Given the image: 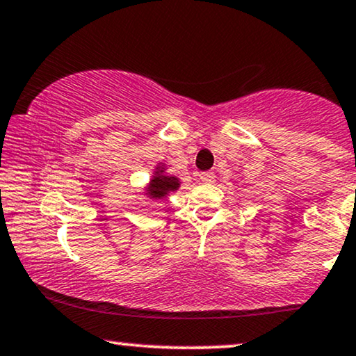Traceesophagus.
I'll list each match as a JSON object with an SVG mask.
<instances>
[{
  "label": "esophagus",
  "mask_w": 356,
  "mask_h": 356,
  "mask_svg": "<svg viewBox=\"0 0 356 356\" xmlns=\"http://www.w3.org/2000/svg\"><path fill=\"white\" fill-rule=\"evenodd\" d=\"M200 178H201L202 183H214L216 181V175L212 172H202L200 175Z\"/></svg>",
  "instance_id": "obj_1"
}]
</instances>
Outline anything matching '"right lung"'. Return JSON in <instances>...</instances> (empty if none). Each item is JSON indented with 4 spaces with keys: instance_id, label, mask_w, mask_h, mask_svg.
Listing matches in <instances>:
<instances>
[{
    "instance_id": "obj_1",
    "label": "right lung",
    "mask_w": 356,
    "mask_h": 356,
    "mask_svg": "<svg viewBox=\"0 0 356 356\" xmlns=\"http://www.w3.org/2000/svg\"><path fill=\"white\" fill-rule=\"evenodd\" d=\"M154 175L155 177L150 179L149 188H147V195L154 197V200H161V197L170 195L172 191H177L179 188V179L177 177H170V175L167 177V175H163V170L160 167H156V172Z\"/></svg>"
}]
</instances>
